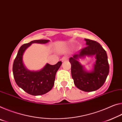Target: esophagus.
I'll return each instance as SVG.
<instances>
[{"instance_id":"obj_1","label":"esophagus","mask_w":122,"mask_h":122,"mask_svg":"<svg viewBox=\"0 0 122 122\" xmlns=\"http://www.w3.org/2000/svg\"><path fill=\"white\" fill-rule=\"evenodd\" d=\"M67 59H68V57H67V56H64V57H63L61 59V61H62V62H64V61H66L67 60Z\"/></svg>"}]
</instances>
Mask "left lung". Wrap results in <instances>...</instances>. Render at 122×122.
I'll return each instance as SVG.
<instances>
[{
	"instance_id": "1",
	"label": "left lung",
	"mask_w": 122,
	"mask_h": 122,
	"mask_svg": "<svg viewBox=\"0 0 122 122\" xmlns=\"http://www.w3.org/2000/svg\"><path fill=\"white\" fill-rule=\"evenodd\" d=\"M85 41L86 47L69 58V61L75 85L83 91L92 92L103 85L109 74V65L107 54L102 46L94 41L86 38ZM93 56H95L96 61L92 71H88L79 62V59Z\"/></svg>"
}]
</instances>
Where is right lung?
I'll use <instances>...</instances> for the list:
<instances>
[{
	"mask_svg": "<svg viewBox=\"0 0 122 122\" xmlns=\"http://www.w3.org/2000/svg\"><path fill=\"white\" fill-rule=\"evenodd\" d=\"M49 40H34L22 45L19 48L13 62L12 71L16 84L24 91L32 96H40L47 93L53 88L55 75L61 66V61L51 65L47 63L39 71H30L26 68L23 61L25 51L32 43L46 44Z\"/></svg>",
	"mask_w": 122,
	"mask_h": 122,
	"instance_id": "1",
	"label": "right lung"
}]
</instances>
